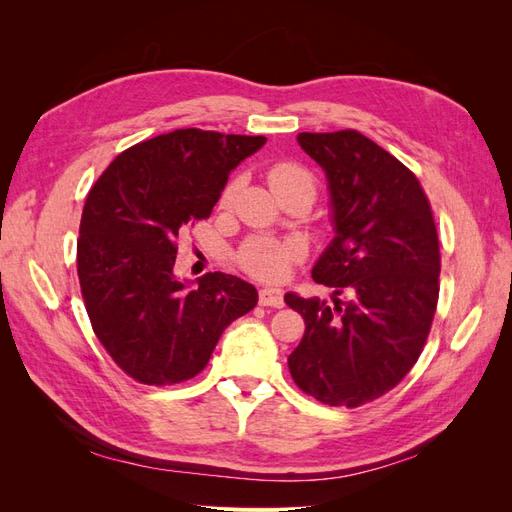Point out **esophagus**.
Returning <instances> with one entry per match:
<instances>
[{"mask_svg": "<svg viewBox=\"0 0 512 512\" xmlns=\"http://www.w3.org/2000/svg\"><path fill=\"white\" fill-rule=\"evenodd\" d=\"M258 303L262 307H284V292L280 288H262L258 292Z\"/></svg>", "mask_w": 512, "mask_h": 512, "instance_id": "34e87169", "label": "esophagus"}]
</instances>
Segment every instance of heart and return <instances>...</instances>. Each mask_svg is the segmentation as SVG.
I'll list each match as a JSON object with an SVG mask.
<instances>
[{
  "instance_id": "heart-1",
  "label": "heart",
  "mask_w": 512,
  "mask_h": 512,
  "mask_svg": "<svg viewBox=\"0 0 512 512\" xmlns=\"http://www.w3.org/2000/svg\"><path fill=\"white\" fill-rule=\"evenodd\" d=\"M269 183L277 198L290 192H307L314 198L316 181L303 164L277 162L269 168ZM239 181H230L220 194V207H228L235 200ZM303 247L297 241H282L271 237H252L241 247L237 260L245 273L262 282H280L294 262L301 260Z\"/></svg>"
}]
</instances>
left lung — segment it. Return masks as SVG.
I'll return each instance as SVG.
<instances>
[{"label":"left lung","mask_w":512,"mask_h":512,"mask_svg":"<svg viewBox=\"0 0 512 512\" xmlns=\"http://www.w3.org/2000/svg\"><path fill=\"white\" fill-rule=\"evenodd\" d=\"M297 138L329 181L335 237L312 277L333 288V305L286 294L305 320L288 369L322 404L359 408L395 389L425 348L440 292L436 222L416 175L371 138Z\"/></svg>","instance_id":"8db88e82"}]
</instances>
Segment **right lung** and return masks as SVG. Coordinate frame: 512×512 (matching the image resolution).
I'll list each match as a JSON object with an SVG mask.
<instances>
[{
  "label": "right lung",
  "instance_id": "right-lung-1",
  "mask_svg": "<svg viewBox=\"0 0 512 512\" xmlns=\"http://www.w3.org/2000/svg\"><path fill=\"white\" fill-rule=\"evenodd\" d=\"M265 136L175 130L138 143L89 190L76 241V271L96 337L130 378L151 386L190 380L258 292L228 273L196 286L175 277L177 239L207 220L232 168Z\"/></svg>",
  "mask_w": 512,
  "mask_h": 512
}]
</instances>
